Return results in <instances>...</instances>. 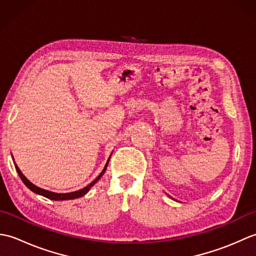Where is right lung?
Segmentation results:
<instances>
[{
    "mask_svg": "<svg viewBox=\"0 0 256 256\" xmlns=\"http://www.w3.org/2000/svg\"><path fill=\"white\" fill-rule=\"evenodd\" d=\"M108 160H110V158H108ZM108 162H106V167H104V170H103L102 172H101V174L99 176H98L94 182H92L91 184H89L88 186L86 187H84V188H82V189H80V190H77V192H68V194H56V192H48V190H45V189H42V188H40V187H37L36 184H32L28 179H27L23 174H22V172L20 170V168L18 167V165H15V168H16V170H18V175H20V179L22 180H23V182L25 184V186L27 187V188H30L32 192H34L35 194H40V196H44V197H46V198H48V199H52V200H70V199H76V198H80V197H82V196H84L86 192H89L90 190V188L94 186V184L99 180L100 179V177L103 175V174H104V172H106V167H108Z\"/></svg>",
    "mask_w": 256,
    "mask_h": 256,
    "instance_id": "add662e5",
    "label": "right lung"
}]
</instances>
